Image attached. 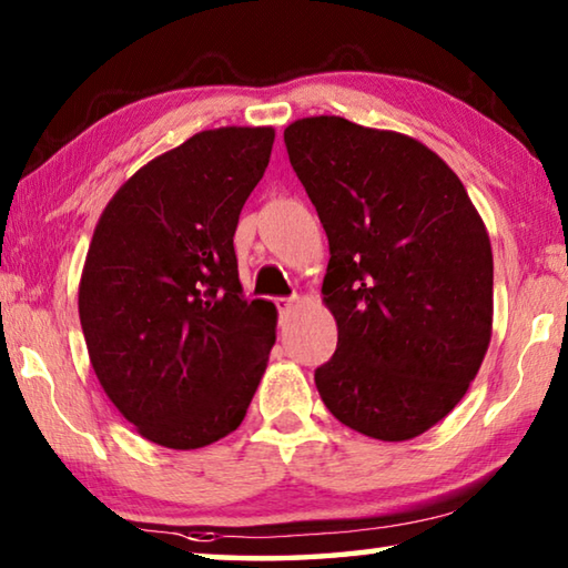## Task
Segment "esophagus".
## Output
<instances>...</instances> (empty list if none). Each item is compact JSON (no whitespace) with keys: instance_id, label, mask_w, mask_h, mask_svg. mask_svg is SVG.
<instances>
[{"instance_id":"esophagus-1","label":"esophagus","mask_w":568,"mask_h":568,"mask_svg":"<svg viewBox=\"0 0 568 568\" xmlns=\"http://www.w3.org/2000/svg\"><path fill=\"white\" fill-rule=\"evenodd\" d=\"M297 303H301V297H297V295H293V297H277V301H275V305H277V311H281V315L291 313Z\"/></svg>"}]
</instances>
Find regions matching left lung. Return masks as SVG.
<instances>
[{
	"instance_id": "left-lung-1",
	"label": "left lung",
	"mask_w": 568,
	"mask_h": 568,
	"mask_svg": "<svg viewBox=\"0 0 568 568\" xmlns=\"http://www.w3.org/2000/svg\"><path fill=\"white\" fill-rule=\"evenodd\" d=\"M283 138L331 245L323 303L338 348L315 371L325 408L378 440L426 434L491 343L484 220L456 172L408 134L321 114Z\"/></svg>"
}]
</instances>
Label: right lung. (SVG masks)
<instances>
[{"instance_id":"right-lung-1","label":"right lung","mask_w":568,"mask_h":568,"mask_svg":"<svg viewBox=\"0 0 568 568\" xmlns=\"http://www.w3.org/2000/svg\"><path fill=\"white\" fill-rule=\"evenodd\" d=\"M273 128L192 134L114 192L80 281L100 386L142 438L190 450L243 423L277 311L245 301L235 227L271 162Z\"/></svg>"}]
</instances>
